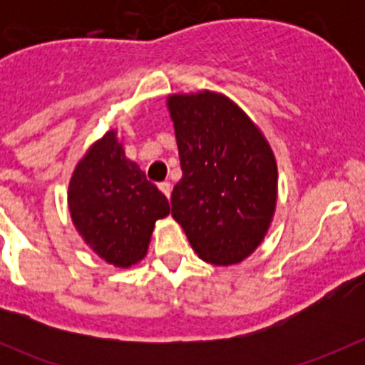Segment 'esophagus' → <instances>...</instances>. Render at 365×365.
<instances>
[{"mask_svg": "<svg viewBox=\"0 0 365 365\" xmlns=\"http://www.w3.org/2000/svg\"><path fill=\"white\" fill-rule=\"evenodd\" d=\"M159 189L162 190V192H164V196L169 200V196H171V189H173L171 183H169V182H162V183H159Z\"/></svg>", "mask_w": 365, "mask_h": 365, "instance_id": "1", "label": "esophagus"}]
</instances>
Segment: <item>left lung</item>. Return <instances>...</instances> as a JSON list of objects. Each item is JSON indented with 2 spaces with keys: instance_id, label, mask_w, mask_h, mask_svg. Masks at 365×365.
<instances>
[{
  "instance_id": "8db88e82",
  "label": "left lung",
  "mask_w": 365,
  "mask_h": 365,
  "mask_svg": "<svg viewBox=\"0 0 365 365\" xmlns=\"http://www.w3.org/2000/svg\"><path fill=\"white\" fill-rule=\"evenodd\" d=\"M165 102L183 171L171 194L173 217L206 263H240L259 247L274 219V150L226 95L173 93Z\"/></svg>"
}]
</instances>
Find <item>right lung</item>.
<instances>
[{"label": "right lung", "instance_id": "obj_1", "mask_svg": "<svg viewBox=\"0 0 365 365\" xmlns=\"http://www.w3.org/2000/svg\"><path fill=\"white\" fill-rule=\"evenodd\" d=\"M67 203L84 244L116 268L134 267L146 256L155 222L171 212L168 197L125 157L116 128L77 162Z\"/></svg>", "mask_w": 365, "mask_h": 365}]
</instances>
